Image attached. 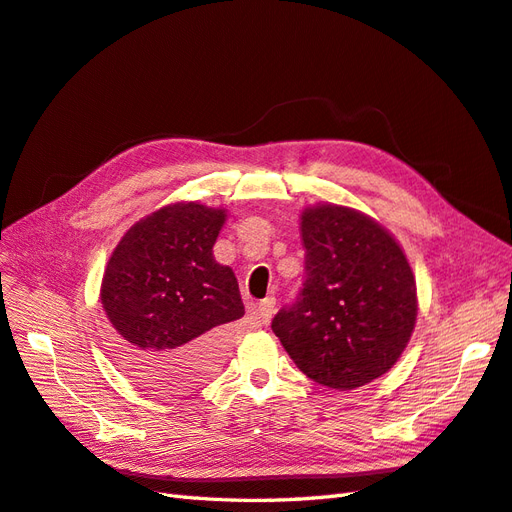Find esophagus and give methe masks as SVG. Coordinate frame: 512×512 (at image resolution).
Masks as SVG:
<instances>
[{
  "instance_id": "esophagus-1",
  "label": "esophagus",
  "mask_w": 512,
  "mask_h": 512,
  "mask_svg": "<svg viewBox=\"0 0 512 512\" xmlns=\"http://www.w3.org/2000/svg\"><path fill=\"white\" fill-rule=\"evenodd\" d=\"M274 305H277V300H274L272 296H268V298L261 300L259 307L255 309V320H257L261 326H266V324L270 322V318H272V311H274Z\"/></svg>"
}]
</instances>
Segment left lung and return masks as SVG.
<instances>
[{
    "label": "left lung",
    "mask_w": 512,
    "mask_h": 512,
    "mask_svg": "<svg viewBox=\"0 0 512 512\" xmlns=\"http://www.w3.org/2000/svg\"><path fill=\"white\" fill-rule=\"evenodd\" d=\"M305 279L272 331L296 368L348 391L396 363L417 318L415 279L391 235L355 209L318 205L300 222Z\"/></svg>",
    "instance_id": "left-lung-1"
}]
</instances>
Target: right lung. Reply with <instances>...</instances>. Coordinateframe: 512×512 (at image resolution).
<instances>
[{
    "label": "right lung",
    "instance_id": "right-lung-1",
    "mask_svg": "<svg viewBox=\"0 0 512 512\" xmlns=\"http://www.w3.org/2000/svg\"><path fill=\"white\" fill-rule=\"evenodd\" d=\"M222 209L175 203L131 227L108 261L101 303L119 361L138 383L181 391L212 376L227 324L244 316L238 279L212 248Z\"/></svg>",
    "mask_w": 512,
    "mask_h": 512
}]
</instances>
